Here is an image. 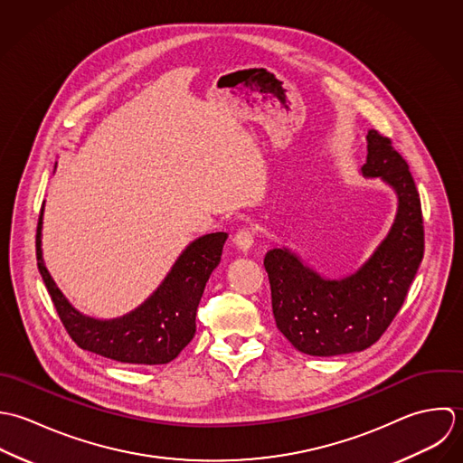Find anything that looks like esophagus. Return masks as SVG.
<instances>
[{"label":"esophagus","instance_id":"obj_1","mask_svg":"<svg viewBox=\"0 0 463 463\" xmlns=\"http://www.w3.org/2000/svg\"><path fill=\"white\" fill-rule=\"evenodd\" d=\"M234 243L240 250L247 252L254 245V231L252 229H240L234 236Z\"/></svg>","mask_w":463,"mask_h":463}]
</instances>
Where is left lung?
<instances>
[{
  "label": "left lung",
  "instance_id": "obj_1",
  "mask_svg": "<svg viewBox=\"0 0 463 463\" xmlns=\"http://www.w3.org/2000/svg\"><path fill=\"white\" fill-rule=\"evenodd\" d=\"M365 177L397 193L393 225L369 261L344 279H326L288 249L265 256L278 329L309 356H338L375 344L401 309L424 256V222L408 163L392 139L369 130Z\"/></svg>",
  "mask_w": 463,
  "mask_h": 463
}]
</instances>
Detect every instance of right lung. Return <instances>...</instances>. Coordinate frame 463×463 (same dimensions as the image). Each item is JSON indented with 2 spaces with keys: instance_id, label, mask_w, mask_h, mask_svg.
<instances>
[{
  "instance_id": "1",
  "label": "right lung",
  "mask_w": 463,
  "mask_h": 463,
  "mask_svg": "<svg viewBox=\"0 0 463 463\" xmlns=\"http://www.w3.org/2000/svg\"><path fill=\"white\" fill-rule=\"evenodd\" d=\"M43 209L37 223V267L53 306L73 342L121 364L165 365L175 360L196 331V309L205 282L218 267L227 232L205 234L185 247L156 293L132 313L96 320L79 313L48 274L41 250Z\"/></svg>"
}]
</instances>
